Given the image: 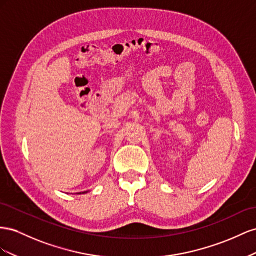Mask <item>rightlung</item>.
Returning a JSON list of instances; mask_svg holds the SVG:
<instances>
[{"instance_id": "obj_1", "label": "right lung", "mask_w": 256, "mask_h": 256, "mask_svg": "<svg viewBox=\"0 0 256 256\" xmlns=\"http://www.w3.org/2000/svg\"><path fill=\"white\" fill-rule=\"evenodd\" d=\"M84 193H86V192H84Z\"/></svg>"}]
</instances>
